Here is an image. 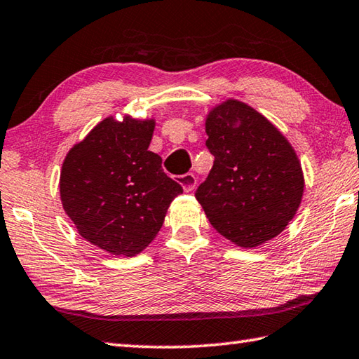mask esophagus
<instances>
[{
    "instance_id": "obj_1",
    "label": "esophagus",
    "mask_w": 359,
    "mask_h": 359,
    "mask_svg": "<svg viewBox=\"0 0 359 359\" xmlns=\"http://www.w3.org/2000/svg\"><path fill=\"white\" fill-rule=\"evenodd\" d=\"M179 184L184 187L185 191H193L196 187V175L193 172H187L184 175H179Z\"/></svg>"
}]
</instances>
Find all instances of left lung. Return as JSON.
Returning a JSON list of instances; mask_svg holds the SVG:
<instances>
[{"mask_svg": "<svg viewBox=\"0 0 359 359\" xmlns=\"http://www.w3.org/2000/svg\"><path fill=\"white\" fill-rule=\"evenodd\" d=\"M205 130L215 161L194 194L210 224L241 248L276 238L304 194L292 146L263 115L235 100L210 111Z\"/></svg>", "mask_w": 359, "mask_h": 359, "instance_id": "1", "label": "left lung"}]
</instances>
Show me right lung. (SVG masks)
<instances>
[{
	"mask_svg": "<svg viewBox=\"0 0 359 359\" xmlns=\"http://www.w3.org/2000/svg\"><path fill=\"white\" fill-rule=\"evenodd\" d=\"M152 119L105 118L63 161L60 199L82 238L114 255L133 257L163 226L180 184L147 151Z\"/></svg>",
	"mask_w": 359,
	"mask_h": 359,
	"instance_id": "add662e5",
	"label": "right lung"
}]
</instances>
